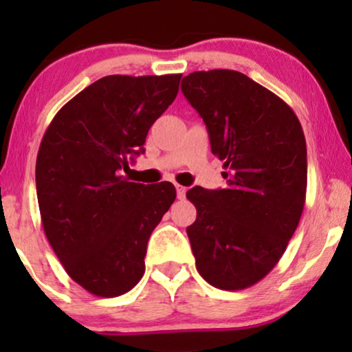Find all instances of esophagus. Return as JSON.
I'll list each match as a JSON object with an SVG mask.
<instances>
[{
    "label": "esophagus",
    "mask_w": 352,
    "mask_h": 352,
    "mask_svg": "<svg viewBox=\"0 0 352 352\" xmlns=\"http://www.w3.org/2000/svg\"><path fill=\"white\" fill-rule=\"evenodd\" d=\"M185 193H187V188L182 187V185H177V197H179L180 200L185 199Z\"/></svg>",
    "instance_id": "obj_1"
}]
</instances>
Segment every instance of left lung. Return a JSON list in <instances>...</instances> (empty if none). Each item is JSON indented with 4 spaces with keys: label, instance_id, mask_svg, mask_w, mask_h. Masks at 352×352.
I'll return each mask as SVG.
<instances>
[{
    "label": "left lung",
    "instance_id": "left-lung-1",
    "mask_svg": "<svg viewBox=\"0 0 352 352\" xmlns=\"http://www.w3.org/2000/svg\"><path fill=\"white\" fill-rule=\"evenodd\" d=\"M182 92L207 125L227 188L193 187L187 228L199 273L218 289L253 286L276 266L305 208L306 140L293 109L238 71H197Z\"/></svg>",
    "mask_w": 352,
    "mask_h": 352
}]
</instances>
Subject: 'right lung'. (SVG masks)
<instances>
[{"instance_id":"right-lung-1","label":"right lung","mask_w":352,"mask_h":352,"mask_svg":"<svg viewBox=\"0 0 352 352\" xmlns=\"http://www.w3.org/2000/svg\"><path fill=\"white\" fill-rule=\"evenodd\" d=\"M180 78L106 76L44 132L36 159L44 233L66 273L96 296H120L140 281L148 238L177 197L170 182L135 184L120 170L144 152Z\"/></svg>"}]
</instances>
